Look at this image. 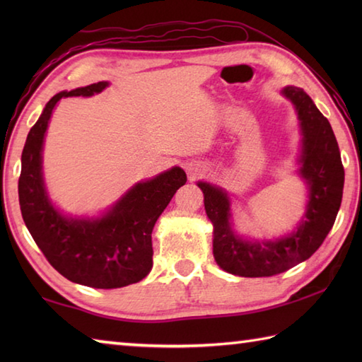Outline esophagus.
<instances>
[{"mask_svg": "<svg viewBox=\"0 0 362 362\" xmlns=\"http://www.w3.org/2000/svg\"><path fill=\"white\" fill-rule=\"evenodd\" d=\"M201 173H202V169L199 168V166H194V168H189V169H188V174H189L191 177H196V175H199Z\"/></svg>", "mask_w": 362, "mask_h": 362, "instance_id": "1", "label": "esophagus"}]
</instances>
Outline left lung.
<instances>
[{
	"label": "left lung",
	"mask_w": 362,
	"mask_h": 362,
	"mask_svg": "<svg viewBox=\"0 0 362 362\" xmlns=\"http://www.w3.org/2000/svg\"><path fill=\"white\" fill-rule=\"evenodd\" d=\"M281 93L297 110L302 132L300 175L308 185L306 213L297 230L275 241H249L236 235L230 221V197L206 182V216L213 224V255L221 269L240 276H272L308 259L332 230L342 202L344 166L333 129L302 88L286 87Z\"/></svg>",
	"instance_id": "1"
}]
</instances>
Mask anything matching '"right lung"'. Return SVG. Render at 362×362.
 <instances>
[{
    "instance_id": "1",
    "label": "right lung",
    "mask_w": 362,
    "mask_h": 362,
    "mask_svg": "<svg viewBox=\"0 0 362 362\" xmlns=\"http://www.w3.org/2000/svg\"><path fill=\"white\" fill-rule=\"evenodd\" d=\"M105 87L109 82L103 81L49 99L28 134L18 179L21 216L38 249L65 279L98 289L129 286L151 272L152 228L187 183L185 171L174 166L136 183L101 218H66L54 209L42 173L45 132L54 107L62 98L93 96Z\"/></svg>"
}]
</instances>
